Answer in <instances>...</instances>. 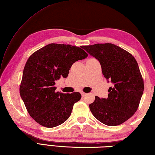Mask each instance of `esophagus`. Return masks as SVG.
I'll use <instances>...</instances> for the list:
<instances>
[{
    "mask_svg": "<svg viewBox=\"0 0 155 155\" xmlns=\"http://www.w3.org/2000/svg\"><path fill=\"white\" fill-rule=\"evenodd\" d=\"M81 96H82V97H84V96H85L86 95V93L81 92Z\"/></svg>",
    "mask_w": 155,
    "mask_h": 155,
    "instance_id": "1",
    "label": "esophagus"
}]
</instances>
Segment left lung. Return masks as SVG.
<instances>
[{
    "instance_id": "left-lung-1",
    "label": "left lung",
    "mask_w": 155,
    "mask_h": 155,
    "mask_svg": "<svg viewBox=\"0 0 155 155\" xmlns=\"http://www.w3.org/2000/svg\"><path fill=\"white\" fill-rule=\"evenodd\" d=\"M81 48L99 61L104 78L113 84L107 98L95 96L89 104L92 115L109 126L122 124L136 112L144 89L138 63L132 54L110 43Z\"/></svg>"
}]
</instances>
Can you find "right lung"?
<instances>
[{
  "label": "right lung",
  "instance_id": "obj_1",
  "mask_svg": "<svg viewBox=\"0 0 155 155\" xmlns=\"http://www.w3.org/2000/svg\"><path fill=\"white\" fill-rule=\"evenodd\" d=\"M87 57L78 46L52 43L28 58L19 93L28 113L38 124L51 128L68 120L81 96L79 92H56L55 81L68 77L73 63Z\"/></svg>",
  "mask_w": 155,
  "mask_h": 155
}]
</instances>
